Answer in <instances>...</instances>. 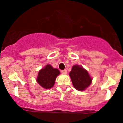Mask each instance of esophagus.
I'll return each mask as SVG.
<instances>
[{
    "label": "esophagus",
    "instance_id": "esophagus-1",
    "mask_svg": "<svg viewBox=\"0 0 123 123\" xmlns=\"http://www.w3.org/2000/svg\"><path fill=\"white\" fill-rule=\"evenodd\" d=\"M61 72H62V74H66L67 73V69H64V70H62Z\"/></svg>",
    "mask_w": 123,
    "mask_h": 123
}]
</instances>
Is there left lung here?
I'll use <instances>...</instances> for the list:
<instances>
[{
  "mask_svg": "<svg viewBox=\"0 0 123 123\" xmlns=\"http://www.w3.org/2000/svg\"><path fill=\"white\" fill-rule=\"evenodd\" d=\"M73 85L78 91H82L89 86L92 78L86 69L78 65H74L69 73Z\"/></svg>",
  "mask_w": 123,
  "mask_h": 123,
  "instance_id": "8db88e82",
  "label": "left lung"
}]
</instances>
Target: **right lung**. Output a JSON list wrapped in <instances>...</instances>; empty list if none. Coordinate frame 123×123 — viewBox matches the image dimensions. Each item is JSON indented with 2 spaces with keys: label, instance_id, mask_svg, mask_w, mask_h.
I'll list each match as a JSON object with an SVG mask.
<instances>
[{
  "label": "right lung",
  "instance_id": "obj_1",
  "mask_svg": "<svg viewBox=\"0 0 123 123\" xmlns=\"http://www.w3.org/2000/svg\"><path fill=\"white\" fill-rule=\"evenodd\" d=\"M59 74L58 69L52 68L51 65H47L39 71L37 82L44 89H50L54 86L56 76Z\"/></svg>",
  "mask_w": 123,
  "mask_h": 123
}]
</instances>
